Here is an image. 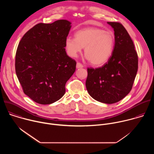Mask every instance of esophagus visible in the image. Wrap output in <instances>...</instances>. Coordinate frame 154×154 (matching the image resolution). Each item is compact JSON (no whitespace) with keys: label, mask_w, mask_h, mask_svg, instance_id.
Here are the masks:
<instances>
[{"label":"esophagus","mask_w":154,"mask_h":154,"mask_svg":"<svg viewBox=\"0 0 154 154\" xmlns=\"http://www.w3.org/2000/svg\"><path fill=\"white\" fill-rule=\"evenodd\" d=\"M83 66L82 64H81V63H79V62H77V63L76 68H77V69H79V68H83Z\"/></svg>","instance_id":"1"}]
</instances>
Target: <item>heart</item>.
Listing matches in <instances>:
<instances>
[{
  "instance_id": "obj_1",
  "label": "heart",
  "mask_w": 154,
  "mask_h": 154,
  "mask_svg": "<svg viewBox=\"0 0 154 154\" xmlns=\"http://www.w3.org/2000/svg\"><path fill=\"white\" fill-rule=\"evenodd\" d=\"M115 38L109 32L97 27H87L75 33V38L68 37L65 40V49L71 57H76L85 48L86 58L96 66L105 64L110 58Z\"/></svg>"
}]
</instances>
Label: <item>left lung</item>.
<instances>
[{"mask_svg": "<svg viewBox=\"0 0 154 154\" xmlns=\"http://www.w3.org/2000/svg\"><path fill=\"white\" fill-rule=\"evenodd\" d=\"M115 32L112 54L102 67L88 68L86 87L96 100L112 104L124 98L132 88L138 71V55L124 27L116 22H107Z\"/></svg>", "mask_w": 154, "mask_h": 154, "instance_id": "left-lung-1", "label": "left lung"}]
</instances>
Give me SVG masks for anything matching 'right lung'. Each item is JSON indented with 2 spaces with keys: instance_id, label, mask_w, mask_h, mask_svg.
Listing matches in <instances>:
<instances>
[{
  "instance_id": "right-lung-1",
  "label": "right lung",
  "mask_w": 154,
  "mask_h": 154,
  "mask_svg": "<svg viewBox=\"0 0 154 154\" xmlns=\"http://www.w3.org/2000/svg\"><path fill=\"white\" fill-rule=\"evenodd\" d=\"M71 24L64 19L38 24L19 43L16 75L24 93L38 103L51 104L60 99L66 83L75 71L76 61L64 48Z\"/></svg>"
}]
</instances>
